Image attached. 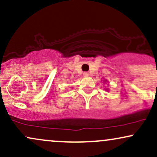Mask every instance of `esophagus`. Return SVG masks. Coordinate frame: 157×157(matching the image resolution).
Segmentation results:
<instances>
[{
  "instance_id": "1",
  "label": "esophagus",
  "mask_w": 157,
  "mask_h": 157,
  "mask_svg": "<svg viewBox=\"0 0 157 157\" xmlns=\"http://www.w3.org/2000/svg\"><path fill=\"white\" fill-rule=\"evenodd\" d=\"M83 76L84 77H89L90 74L89 72H87V71H85V72H83Z\"/></svg>"
}]
</instances>
